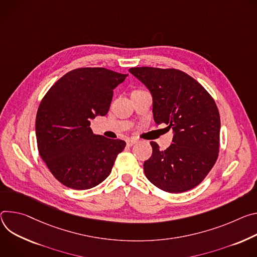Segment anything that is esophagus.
I'll return each instance as SVG.
<instances>
[{
	"mask_svg": "<svg viewBox=\"0 0 257 257\" xmlns=\"http://www.w3.org/2000/svg\"><path fill=\"white\" fill-rule=\"evenodd\" d=\"M137 143V140L136 139H127L126 140V145L130 147V146H133L134 144Z\"/></svg>",
	"mask_w": 257,
	"mask_h": 257,
	"instance_id": "esophagus-1",
	"label": "esophagus"
}]
</instances>
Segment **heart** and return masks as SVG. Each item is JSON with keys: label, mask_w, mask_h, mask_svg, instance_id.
I'll return each mask as SVG.
<instances>
[{"label": "heart", "mask_w": 257, "mask_h": 257, "mask_svg": "<svg viewBox=\"0 0 257 257\" xmlns=\"http://www.w3.org/2000/svg\"><path fill=\"white\" fill-rule=\"evenodd\" d=\"M138 91H139V90H138ZM134 92H135V91H134Z\"/></svg>", "instance_id": "b5f03b06"}]
</instances>
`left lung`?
Instances as JSON below:
<instances>
[{"label": "left lung", "instance_id": "8db88e82", "mask_svg": "<svg viewBox=\"0 0 257 257\" xmlns=\"http://www.w3.org/2000/svg\"><path fill=\"white\" fill-rule=\"evenodd\" d=\"M153 97L157 124L173 128L174 143L153 152L144 162L147 179L168 193H182L200 184L213 167L219 151L220 119L210 94L189 74L175 68L128 69Z\"/></svg>", "mask_w": 257, "mask_h": 257}]
</instances>
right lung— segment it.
<instances>
[{
	"label": "right lung",
	"mask_w": 257,
	"mask_h": 257,
	"mask_svg": "<svg viewBox=\"0 0 257 257\" xmlns=\"http://www.w3.org/2000/svg\"><path fill=\"white\" fill-rule=\"evenodd\" d=\"M126 76L103 67L73 69L42 99L36 118L38 150L62 185L88 190L110 175L125 142L93 134L91 119L106 115L113 90Z\"/></svg>",
	"instance_id": "obj_1"
}]
</instances>
